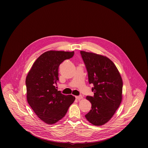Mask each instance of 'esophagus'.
Returning a JSON list of instances; mask_svg holds the SVG:
<instances>
[{
    "mask_svg": "<svg viewBox=\"0 0 148 148\" xmlns=\"http://www.w3.org/2000/svg\"><path fill=\"white\" fill-rule=\"evenodd\" d=\"M75 98L77 99V100H80L81 99H83V96L82 95H79V96H76Z\"/></svg>",
    "mask_w": 148,
    "mask_h": 148,
    "instance_id": "34e87169",
    "label": "esophagus"
}]
</instances>
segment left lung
Wrapping results in <instances>:
<instances>
[{
	"label": "left lung",
	"instance_id": "obj_1",
	"mask_svg": "<svg viewBox=\"0 0 148 148\" xmlns=\"http://www.w3.org/2000/svg\"><path fill=\"white\" fill-rule=\"evenodd\" d=\"M88 71L94 96H87L92 109L85 116L92 124L99 126L106 123L119 108L122 100L123 81L113 62L106 56L80 51Z\"/></svg>",
	"mask_w": 148,
	"mask_h": 148
}]
</instances>
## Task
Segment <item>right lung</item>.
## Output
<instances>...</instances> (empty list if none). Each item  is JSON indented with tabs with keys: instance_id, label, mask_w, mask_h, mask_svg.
<instances>
[{
	"instance_id": "1",
	"label": "right lung",
	"mask_w": 148,
	"mask_h": 148,
	"mask_svg": "<svg viewBox=\"0 0 148 148\" xmlns=\"http://www.w3.org/2000/svg\"><path fill=\"white\" fill-rule=\"evenodd\" d=\"M74 52L50 50L44 53L33 64L26 77L27 97L36 115L48 124L62 119L75 97L58 91L60 64L72 58Z\"/></svg>"
}]
</instances>
